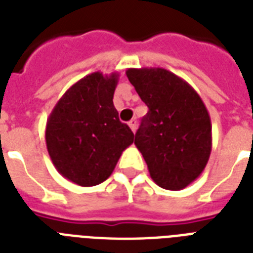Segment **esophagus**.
Returning <instances> with one entry per match:
<instances>
[{"label": "esophagus", "mask_w": 253, "mask_h": 253, "mask_svg": "<svg viewBox=\"0 0 253 253\" xmlns=\"http://www.w3.org/2000/svg\"><path fill=\"white\" fill-rule=\"evenodd\" d=\"M136 119H131L130 122H128V126H130V128L132 130V132H135L136 131Z\"/></svg>", "instance_id": "34e87169"}]
</instances>
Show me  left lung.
Listing matches in <instances>:
<instances>
[{
	"instance_id": "1",
	"label": "left lung",
	"mask_w": 253,
	"mask_h": 253,
	"mask_svg": "<svg viewBox=\"0 0 253 253\" xmlns=\"http://www.w3.org/2000/svg\"><path fill=\"white\" fill-rule=\"evenodd\" d=\"M126 75L148 106L135 146L151 178L167 190L186 188L204 172L211 152V121L204 101L164 68H130Z\"/></svg>"
}]
</instances>
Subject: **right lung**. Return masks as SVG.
I'll return each mask as SVG.
<instances>
[{
  "mask_svg": "<svg viewBox=\"0 0 253 253\" xmlns=\"http://www.w3.org/2000/svg\"><path fill=\"white\" fill-rule=\"evenodd\" d=\"M118 73L94 72L65 91L45 126L47 151L57 172L80 186L107 180L134 134L118 118L113 97Z\"/></svg>",
  "mask_w": 253,
  "mask_h": 253,
  "instance_id": "1",
  "label": "right lung"
}]
</instances>
